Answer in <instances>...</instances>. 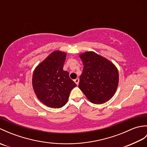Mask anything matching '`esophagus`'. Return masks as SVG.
Masks as SVG:
<instances>
[{"label": "esophagus", "mask_w": 147, "mask_h": 147, "mask_svg": "<svg viewBox=\"0 0 147 147\" xmlns=\"http://www.w3.org/2000/svg\"><path fill=\"white\" fill-rule=\"evenodd\" d=\"M74 82H75V83L77 85H78V84H79V82H80V80L78 79V78H76L75 80H74Z\"/></svg>", "instance_id": "esophagus-1"}]
</instances>
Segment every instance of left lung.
I'll use <instances>...</instances> for the list:
<instances>
[{
  "instance_id": "obj_1",
  "label": "left lung",
  "mask_w": 147,
  "mask_h": 147,
  "mask_svg": "<svg viewBox=\"0 0 147 147\" xmlns=\"http://www.w3.org/2000/svg\"><path fill=\"white\" fill-rule=\"evenodd\" d=\"M80 58L84 66L80 76V89L93 104L108 101L117 88V69L107 59L93 52L83 53Z\"/></svg>"
}]
</instances>
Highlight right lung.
I'll return each mask as SVG.
<instances>
[{
	"instance_id": "obj_1",
	"label": "right lung",
	"mask_w": 147,
	"mask_h": 147,
	"mask_svg": "<svg viewBox=\"0 0 147 147\" xmlns=\"http://www.w3.org/2000/svg\"><path fill=\"white\" fill-rule=\"evenodd\" d=\"M66 54L54 51L36 67L33 72V88L43 104L61 108L66 104L71 90L76 86L69 73L63 70Z\"/></svg>"
}]
</instances>
